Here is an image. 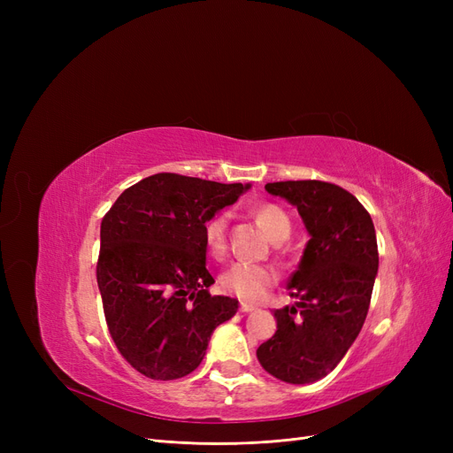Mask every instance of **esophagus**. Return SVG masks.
<instances>
[{"label": "esophagus", "instance_id": "34e87169", "mask_svg": "<svg viewBox=\"0 0 453 453\" xmlns=\"http://www.w3.org/2000/svg\"><path fill=\"white\" fill-rule=\"evenodd\" d=\"M253 310H255V306H251V304H245V303L240 304V311H243V313H250Z\"/></svg>", "mask_w": 453, "mask_h": 453}]
</instances>
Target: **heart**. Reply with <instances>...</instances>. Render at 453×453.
I'll return each mask as SVG.
<instances>
[{"instance_id": "heart-1", "label": "heart", "mask_w": 453, "mask_h": 453, "mask_svg": "<svg viewBox=\"0 0 453 453\" xmlns=\"http://www.w3.org/2000/svg\"><path fill=\"white\" fill-rule=\"evenodd\" d=\"M257 221L266 230V234L272 240H278L281 236H289L291 221L287 213L278 208V205L266 203L263 208L257 210ZM226 226H228V213H217L213 215L203 226V242L208 248L210 255L221 257L226 250ZM278 281V272L266 265H255L248 260H238V263L230 265L219 278L223 291L238 296L245 303H260L265 300Z\"/></svg>"}]
</instances>
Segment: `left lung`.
I'll use <instances>...</instances> for the list:
<instances>
[{
  "label": "left lung",
  "mask_w": 453,
  "mask_h": 453,
  "mask_svg": "<svg viewBox=\"0 0 453 453\" xmlns=\"http://www.w3.org/2000/svg\"><path fill=\"white\" fill-rule=\"evenodd\" d=\"M303 217L310 240L291 276L293 306L273 311L278 331L257 349L268 374L295 386L325 378L359 336L378 273L374 223L346 188L325 181L266 183Z\"/></svg>",
  "instance_id": "left-lung-1"
}]
</instances>
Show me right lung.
I'll list each match as a JSON object with an SVG mask.
<instances>
[{"instance_id":"1","label":"right lung","mask_w":453,"mask_h":453,"mask_svg":"<svg viewBox=\"0 0 453 453\" xmlns=\"http://www.w3.org/2000/svg\"><path fill=\"white\" fill-rule=\"evenodd\" d=\"M251 185L155 173L122 193L102 219L96 266L117 349L150 380H177L202 363L238 300L211 296L203 226Z\"/></svg>"}]
</instances>
